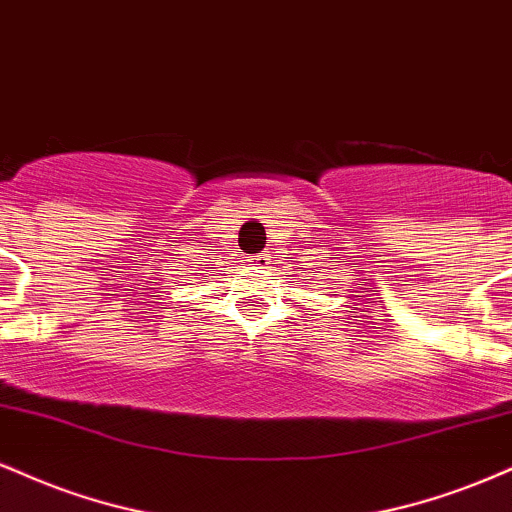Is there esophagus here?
Masks as SVG:
<instances>
[{
  "instance_id": "esophagus-1",
  "label": "esophagus",
  "mask_w": 512,
  "mask_h": 512,
  "mask_svg": "<svg viewBox=\"0 0 512 512\" xmlns=\"http://www.w3.org/2000/svg\"><path fill=\"white\" fill-rule=\"evenodd\" d=\"M252 262H255L257 267H264V264H269V255H264V252H260V255L252 257Z\"/></svg>"
}]
</instances>
